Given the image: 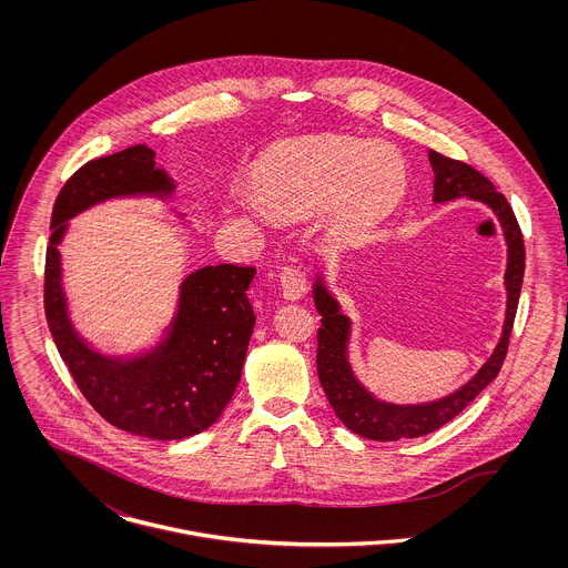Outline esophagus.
Listing matches in <instances>:
<instances>
[{"instance_id":"obj_1","label":"esophagus","mask_w":568,"mask_h":568,"mask_svg":"<svg viewBox=\"0 0 568 568\" xmlns=\"http://www.w3.org/2000/svg\"><path fill=\"white\" fill-rule=\"evenodd\" d=\"M280 288H282V297L284 300H300L306 291V273L302 268H293V266H286L282 273H280Z\"/></svg>"}]
</instances>
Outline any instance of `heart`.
<instances>
[{
	"instance_id": "b5f03b06",
	"label": "heart",
	"mask_w": 568,
	"mask_h": 568,
	"mask_svg": "<svg viewBox=\"0 0 568 568\" xmlns=\"http://www.w3.org/2000/svg\"><path fill=\"white\" fill-rule=\"evenodd\" d=\"M403 187L405 168L392 146L336 135L284 146L253 179L264 212L282 219L324 212L327 239L338 244L363 241L392 212Z\"/></svg>"
}]
</instances>
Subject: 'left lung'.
Here are the masks:
<instances>
[{
	"label": "left lung",
	"instance_id": "left-lung-1",
	"mask_svg": "<svg viewBox=\"0 0 568 568\" xmlns=\"http://www.w3.org/2000/svg\"><path fill=\"white\" fill-rule=\"evenodd\" d=\"M428 162L435 174L433 203H448L455 199H468L486 205L500 225V234L507 246L505 262V320L498 343L479 372L453 394L415 405H398L372 394L354 374L349 361L352 320L341 313L338 300L325 284L324 271L315 275L313 302L322 315V327L317 334V374L324 387L327 403L336 417L356 435L374 442H398L428 435L470 405L487 385L498 376L507 354V343L518 308L523 273H525V246L516 216L503 194L494 190L481 172L468 163L448 160L435 151H428Z\"/></svg>",
	"mask_w": 568,
	"mask_h": 568
}]
</instances>
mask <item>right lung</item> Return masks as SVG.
Here are the masks:
<instances>
[{
  "label": "right lung",
  "mask_w": 568,
  "mask_h": 568,
  "mask_svg": "<svg viewBox=\"0 0 568 568\" xmlns=\"http://www.w3.org/2000/svg\"><path fill=\"white\" fill-rule=\"evenodd\" d=\"M174 187V179L155 165V153L144 144L84 163L54 203L45 255V317L82 396L120 430L160 442L203 433L230 405L255 325L246 297L255 268H196L181 282L162 336L153 345L111 354L89 343L70 317L59 244L70 221L95 205L120 199L165 203ZM174 216L185 223V214Z\"/></svg>",
  "instance_id": "add662e5"
}]
</instances>
